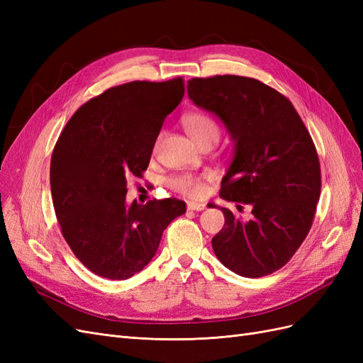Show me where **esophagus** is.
<instances>
[{"instance_id": "obj_1", "label": "esophagus", "mask_w": 363, "mask_h": 363, "mask_svg": "<svg viewBox=\"0 0 363 363\" xmlns=\"http://www.w3.org/2000/svg\"><path fill=\"white\" fill-rule=\"evenodd\" d=\"M206 206L203 203H196V201H188V211H195V212H201L204 211Z\"/></svg>"}]
</instances>
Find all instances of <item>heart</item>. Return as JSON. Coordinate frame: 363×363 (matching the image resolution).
<instances>
[{"instance_id":"b5f03b06","label":"heart","mask_w":363,"mask_h":363,"mask_svg":"<svg viewBox=\"0 0 363 363\" xmlns=\"http://www.w3.org/2000/svg\"><path fill=\"white\" fill-rule=\"evenodd\" d=\"M183 124L189 135L199 142L219 138V127L216 121L204 112H189L183 116ZM207 175H196V174H179L172 175L168 180V186L179 194L188 196H200L204 192V180Z\"/></svg>"}]
</instances>
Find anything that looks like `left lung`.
Masks as SVG:
<instances>
[{"instance_id":"8db88e82","label":"left lung","mask_w":363,"mask_h":363,"mask_svg":"<svg viewBox=\"0 0 363 363\" xmlns=\"http://www.w3.org/2000/svg\"><path fill=\"white\" fill-rule=\"evenodd\" d=\"M188 95L221 119L235 142L219 196L251 206L250 219L221 207L225 224L212 239L215 255L239 276H268L286 265L312 227L321 194L313 140L288 98L256 79H192Z\"/></svg>"}]
</instances>
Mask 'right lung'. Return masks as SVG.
Listing matches in <instances>:
<instances>
[{"instance_id": "right-lung-1", "label": "right lung", "mask_w": 363, "mask_h": 363, "mask_svg": "<svg viewBox=\"0 0 363 363\" xmlns=\"http://www.w3.org/2000/svg\"><path fill=\"white\" fill-rule=\"evenodd\" d=\"M183 95L182 77L115 86L62 130L50 167L54 211L75 257L96 276L125 280L144 269L163 230L186 212L177 199L125 203L127 179L148 168L163 121Z\"/></svg>"}]
</instances>
